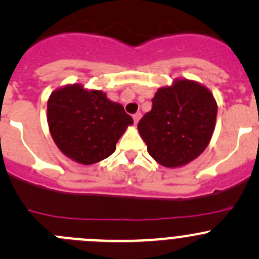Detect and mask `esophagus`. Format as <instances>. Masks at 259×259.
<instances>
[{
  "label": "esophagus",
  "mask_w": 259,
  "mask_h": 259,
  "mask_svg": "<svg viewBox=\"0 0 259 259\" xmlns=\"http://www.w3.org/2000/svg\"><path fill=\"white\" fill-rule=\"evenodd\" d=\"M140 117H142V114H140V113H137V114L133 115V119H134L135 124H138V121L140 120Z\"/></svg>",
  "instance_id": "obj_1"
}]
</instances>
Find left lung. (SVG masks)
Wrapping results in <instances>:
<instances>
[{
	"label": "left lung",
	"instance_id": "left-lung-1",
	"mask_svg": "<svg viewBox=\"0 0 259 259\" xmlns=\"http://www.w3.org/2000/svg\"><path fill=\"white\" fill-rule=\"evenodd\" d=\"M151 103V110L138 124L151 158L166 168L198 158L215 127L218 106L209 89L197 81L177 79L158 89Z\"/></svg>",
	"mask_w": 259,
	"mask_h": 259
}]
</instances>
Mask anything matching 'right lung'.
<instances>
[{
    "mask_svg": "<svg viewBox=\"0 0 259 259\" xmlns=\"http://www.w3.org/2000/svg\"><path fill=\"white\" fill-rule=\"evenodd\" d=\"M133 117L100 90L72 83L52 91L48 124L57 148L76 163L91 165L110 156Z\"/></svg>",
    "mask_w": 259,
    "mask_h": 259,
    "instance_id": "right-lung-1",
    "label": "right lung"
}]
</instances>
